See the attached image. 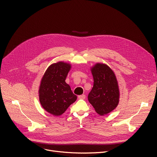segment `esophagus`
Listing matches in <instances>:
<instances>
[{
    "instance_id": "obj_1",
    "label": "esophagus",
    "mask_w": 157,
    "mask_h": 157,
    "mask_svg": "<svg viewBox=\"0 0 157 157\" xmlns=\"http://www.w3.org/2000/svg\"><path fill=\"white\" fill-rule=\"evenodd\" d=\"M85 95H79L78 96V98L79 99H85Z\"/></svg>"
}]
</instances>
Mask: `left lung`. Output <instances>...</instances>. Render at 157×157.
I'll return each mask as SVG.
<instances>
[{"instance_id":"left-lung-1","label":"left lung","mask_w":157,"mask_h":157,"mask_svg":"<svg viewBox=\"0 0 157 157\" xmlns=\"http://www.w3.org/2000/svg\"><path fill=\"white\" fill-rule=\"evenodd\" d=\"M94 86L88 94V101L100 115L110 113L119 102L118 81L113 71L105 64L97 63L92 69Z\"/></svg>"}]
</instances>
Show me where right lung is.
I'll return each instance as SVG.
<instances>
[{
	"mask_svg": "<svg viewBox=\"0 0 157 157\" xmlns=\"http://www.w3.org/2000/svg\"><path fill=\"white\" fill-rule=\"evenodd\" d=\"M70 69L71 65L67 63H53L47 69L41 79L39 90L40 103L54 116L62 114L77 99V96L65 81Z\"/></svg>",
	"mask_w": 157,
	"mask_h": 157,
	"instance_id": "right-lung-1",
	"label": "right lung"
}]
</instances>
